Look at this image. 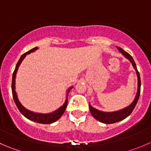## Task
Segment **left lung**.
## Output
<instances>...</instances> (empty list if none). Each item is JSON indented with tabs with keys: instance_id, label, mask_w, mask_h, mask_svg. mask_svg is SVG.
I'll return each instance as SVG.
<instances>
[{
	"instance_id": "left-lung-1",
	"label": "left lung",
	"mask_w": 151,
	"mask_h": 151,
	"mask_svg": "<svg viewBox=\"0 0 151 151\" xmlns=\"http://www.w3.org/2000/svg\"><path fill=\"white\" fill-rule=\"evenodd\" d=\"M118 49V50L119 51V52L122 54L130 62L132 63V65L134 66V68H135V71H137V77H138V89H137V93L136 95V97L134 99V100L133 101L132 103L129 105V106L126 107V108H123L122 110H119L117 111H114V112H104V111H99V110L96 109V108H93V107L91 105V104L89 103V110L91 111V114H92V116L95 118L96 119H97L99 122H102V123L105 124H112L115 123V122H119L121 120H123L124 119H125L126 117H128L130 114H131L132 111H134V108H135L136 105H137V102H138L139 97L140 95V88H141V80H140V75L139 73L138 70H137V65H136L135 62H134V59H133L132 57L126 52L125 51H124L123 49H121L119 47H116Z\"/></svg>"
}]
</instances>
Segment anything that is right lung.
Masks as SVG:
<instances>
[{"mask_svg": "<svg viewBox=\"0 0 151 151\" xmlns=\"http://www.w3.org/2000/svg\"><path fill=\"white\" fill-rule=\"evenodd\" d=\"M37 49V47H35L34 49H31L30 51L29 52H26L23 55H21L20 58L19 59L18 62H17V65L15 66V69H14V72H13V75H12V96H13V99H14V102H15L16 105H17V108L19 109L20 112L22 114L26 117L27 119H29V120L34 121V122H38V123H41V124H51L53 123V122H56L58 119L61 117L63 114V113L65 112V108L67 107V104H68V93H69L70 90L73 87H71L68 88V90L67 91V96H66V99H65V102L60 108H58V110H56L55 111L52 113H49V114H39V113H35L32 112V111H29L28 109H26V108L22 105V104L20 103V101L18 100V98H17V93H16L15 91V77H16V74H17V69H18L19 65H20L21 62L23 61V60L24 59L25 57L27 55L30 54L31 52H35V50Z\"/></svg>", "mask_w": 151, "mask_h": 151, "instance_id": "add662e5", "label": "right lung"}]
</instances>
